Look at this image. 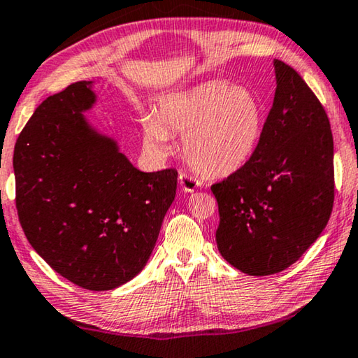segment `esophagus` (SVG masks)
Segmentation results:
<instances>
[{"label": "esophagus", "mask_w": 358, "mask_h": 358, "mask_svg": "<svg viewBox=\"0 0 358 358\" xmlns=\"http://www.w3.org/2000/svg\"><path fill=\"white\" fill-rule=\"evenodd\" d=\"M179 184H180V187H182L185 192H194L196 187L201 185V180L198 179V178H195V176L189 174V173L180 171L179 173Z\"/></svg>", "instance_id": "1"}]
</instances>
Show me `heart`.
<instances>
[{"mask_svg": "<svg viewBox=\"0 0 358 358\" xmlns=\"http://www.w3.org/2000/svg\"><path fill=\"white\" fill-rule=\"evenodd\" d=\"M261 126V106L250 90L214 80L164 99L158 118H144L142 129L145 145L155 152L168 150V133L185 134L184 152L192 166L224 176L251 157Z\"/></svg>", "mask_w": 358, "mask_h": 358, "instance_id": "1", "label": "heart"}]
</instances>
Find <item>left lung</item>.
Instances as JSON below:
<instances>
[{"mask_svg":"<svg viewBox=\"0 0 358 358\" xmlns=\"http://www.w3.org/2000/svg\"><path fill=\"white\" fill-rule=\"evenodd\" d=\"M277 90L255 152L211 185L217 248L243 273L266 277L294 264L327 227L334 203L333 134L302 76L275 60Z\"/></svg>","mask_w":358,"mask_h":358,"instance_id":"8db88e82","label":"left lung"}]
</instances>
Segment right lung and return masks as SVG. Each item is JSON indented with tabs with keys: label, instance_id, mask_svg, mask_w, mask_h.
I'll return each mask as SVG.
<instances>
[{
	"label": "right lung",
	"instance_id": "obj_1",
	"mask_svg": "<svg viewBox=\"0 0 358 358\" xmlns=\"http://www.w3.org/2000/svg\"><path fill=\"white\" fill-rule=\"evenodd\" d=\"M90 81L49 96L14 147L15 208L27 240L54 271L91 291L113 289L150 257L178 171L142 173L86 124Z\"/></svg>",
	"mask_w": 358,
	"mask_h": 358
}]
</instances>
